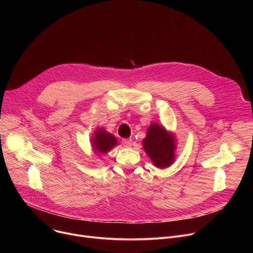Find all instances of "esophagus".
<instances>
[{"label":"esophagus","instance_id":"esophagus-1","mask_svg":"<svg viewBox=\"0 0 253 253\" xmlns=\"http://www.w3.org/2000/svg\"><path fill=\"white\" fill-rule=\"evenodd\" d=\"M122 143L125 147H130L132 145V139H123Z\"/></svg>","mask_w":253,"mask_h":253}]
</instances>
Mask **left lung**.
Masks as SVG:
<instances>
[{
  "label": "left lung",
  "instance_id": "1",
  "mask_svg": "<svg viewBox=\"0 0 253 253\" xmlns=\"http://www.w3.org/2000/svg\"><path fill=\"white\" fill-rule=\"evenodd\" d=\"M143 147L158 168H167L175 160V137L159 124L152 123L149 126L143 139Z\"/></svg>",
  "mask_w": 253,
  "mask_h": 253
}]
</instances>
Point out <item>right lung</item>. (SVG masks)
Returning a JSON list of instances; mask_svg holds the SVG:
<instances>
[{"label": "right lung", "mask_w": 253, "mask_h": 253, "mask_svg": "<svg viewBox=\"0 0 253 253\" xmlns=\"http://www.w3.org/2000/svg\"><path fill=\"white\" fill-rule=\"evenodd\" d=\"M117 140L115 136L106 132L103 128L96 129L92 139V146L95 152L108 153L112 148L117 145Z\"/></svg>", "instance_id": "right-lung-1"}]
</instances>
